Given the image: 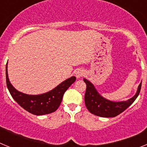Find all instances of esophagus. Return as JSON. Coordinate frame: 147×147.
<instances>
[{"instance_id":"1","label":"esophagus","mask_w":147,"mask_h":147,"mask_svg":"<svg viewBox=\"0 0 147 147\" xmlns=\"http://www.w3.org/2000/svg\"><path fill=\"white\" fill-rule=\"evenodd\" d=\"M84 74H85V72H84L83 70L81 69H78L77 71H76V73H75V76H76V78L82 77V76H84Z\"/></svg>"}]
</instances>
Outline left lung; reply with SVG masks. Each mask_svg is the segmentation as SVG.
Instances as JSON below:
<instances>
[{
    "mask_svg": "<svg viewBox=\"0 0 147 147\" xmlns=\"http://www.w3.org/2000/svg\"><path fill=\"white\" fill-rule=\"evenodd\" d=\"M86 84V91L85 94V102L86 107L92 114L100 117H115L129 107L138 96L139 95L141 88V83L138 88L137 92L134 96L124 102H112L102 96L94 85L86 79H84Z\"/></svg>",
    "mask_w": 147,
    "mask_h": 147,
    "instance_id": "8db88e82",
    "label": "left lung"
}]
</instances>
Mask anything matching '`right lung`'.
<instances>
[{"label": "right lung", "mask_w": 147, "mask_h": 147, "mask_svg": "<svg viewBox=\"0 0 147 147\" xmlns=\"http://www.w3.org/2000/svg\"><path fill=\"white\" fill-rule=\"evenodd\" d=\"M6 79L8 90L15 102L26 111L37 115L51 113L57 110L65 92L76 81V77L71 76L47 93L28 95L18 91L11 85L8 77L7 64L6 65Z\"/></svg>", "instance_id": "right-lung-1"}]
</instances>
